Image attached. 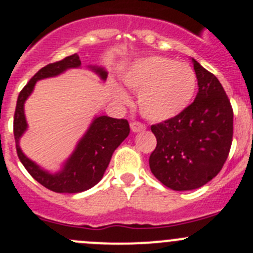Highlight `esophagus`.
Listing matches in <instances>:
<instances>
[{"mask_svg": "<svg viewBox=\"0 0 253 253\" xmlns=\"http://www.w3.org/2000/svg\"><path fill=\"white\" fill-rule=\"evenodd\" d=\"M130 127H131L132 132H139L146 130V126H145L144 124L139 123V122H132V123L130 124Z\"/></svg>", "mask_w": 253, "mask_h": 253, "instance_id": "1", "label": "esophagus"}]
</instances>
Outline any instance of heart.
Segmentation results:
<instances>
[{"instance_id":"b5f03b06","label":"heart","mask_w":253,"mask_h":253,"mask_svg":"<svg viewBox=\"0 0 253 253\" xmlns=\"http://www.w3.org/2000/svg\"><path fill=\"white\" fill-rule=\"evenodd\" d=\"M122 80L139 92L140 113L151 122H166L179 116L189 106L197 87L191 66L164 56L137 60L124 71ZM112 93L121 103L129 102L127 94L116 84H112Z\"/></svg>"}]
</instances>
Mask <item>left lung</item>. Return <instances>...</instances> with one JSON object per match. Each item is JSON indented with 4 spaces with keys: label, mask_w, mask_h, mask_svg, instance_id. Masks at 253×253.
<instances>
[{
    "label": "left lung",
    "mask_w": 253,
    "mask_h": 253,
    "mask_svg": "<svg viewBox=\"0 0 253 253\" xmlns=\"http://www.w3.org/2000/svg\"><path fill=\"white\" fill-rule=\"evenodd\" d=\"M198 93L179 116L151 126L156 149L152 174L173 191H192L211 181L224 166L232 142L234 113L219 80L192 59Z\"/></svg>",
    "instance_id": "left-lung-1"
}]
</instances>
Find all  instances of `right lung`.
Wrapping results in <instances>:
<instances>
[{"label": "right lung", "instance_id": "right-lung-1", "mask_svg": "<svg viewBox=\"0 0 253 253\" xmlns=\"http://www.w3.org/2000/svg\"><path fill=\"white\" fill-rule=\"evenodd\" d=\"M79 67H81V60L79 55L74 54L39 70L19 93L14 113L13 132L19 160L36 181L56 193H80L96 186L103 177L114 150L126 139L130 132L129 123L126 119L96 116L69 159L56 172L44 169L24 155L19 146L21 137L28 129L24 103L33 93L37 82L49 77H56L67 70ZM88 69L98 75L102 81L107 80L108 72L104 67L89 65Z\"/></svg>", "mask_w": 253, "mask_h": 253}]
</instances>
